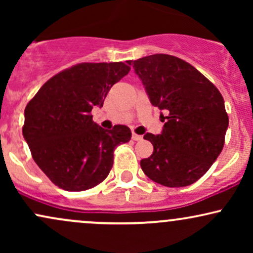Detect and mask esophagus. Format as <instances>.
<instances>
[{
	"instance_id": "obj_1",
	"label": "esophagus",
	"mask_w": 253,
	"mask_h": 253,
	"mask_svg": "<svg viewBox=\"0 0 253 253\" xmlns=\"http://www.w3.org/2000/svg\"><path fill=\"white\" fill-rule=\"evenodd\" d=\"M132 139L135 141H139L143 139V135H139V134H135V133H132Z\"/></svg>"
}]
</instances>
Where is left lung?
I'll return each instance as SVG.
<instances>
[{"label": "left lung", "instance_id": "1", "mask_svg": "<svg viewBox=\"0 0 253 253\" xmlns=\"http://www.w3.org/2000/svg\"><path fill=\"white\" fill-rule=\"evenodd\" d=\"M127 63L165 123L161 134L144 135L152 143L153 153L141 159V169L165 187L193 184L222 151L228 127L222 95L201 72L177 57L158 53Z\"/></svg>", "mask_w": 253, "mask_h": 253}]
</instances>
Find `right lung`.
<instances>
[{
	"mask_svg": "<svg viewBox=\"0 0 253 253\" xmlns=\"http://www.w3.org/2000/svg\"><path fill=\"white\" fill-rule=\"evenodd\" d=\"M130 70L125 63H82L47 81L25 109L22 134L32 157L52 183L68 191L90 189L108 176L115 147L130 129H104L92 121V107Z\"/></svg>",
	"mask_w": 253,
	"mask_h": 253,
	"instance_id": "obj_1",
	"label": "right lung"
}]
</instances>
